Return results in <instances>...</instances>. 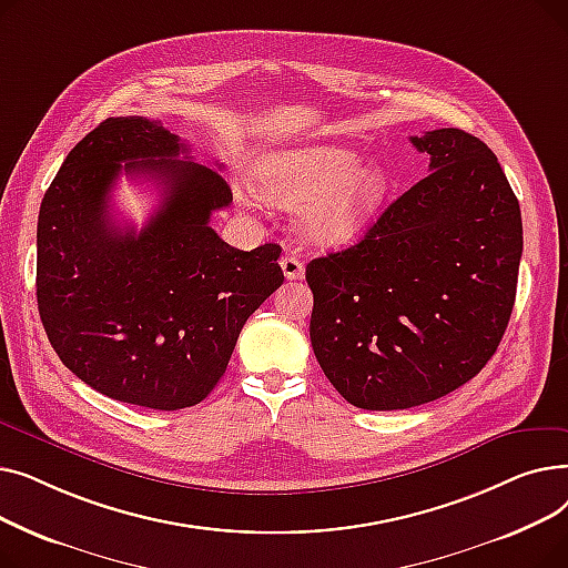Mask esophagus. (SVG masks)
Returning <instances> with one entry per match:
<instances>
[{
  "instance_id": "obj_1",
  "label": "esophagus",
  "mask_w": 568,
  "mask_h": 568,
  "mask_svg": "<svg viewBox=\"0 0 568 568\" xmlns=\"http://www.w3.org/2000/svg\"><path fill=\"white\" fill-rule=\"evenodd\" d=\"M281 268H283V274H285L287 281H300V278H304V262H302V257H296V255H283V257H281Z\"/></svg>"
}]
</instances>
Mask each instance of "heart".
I'll return each instance as SVG.
<instances>
[{
    "label": "heart",
    "instance_id": "obj_1",
    "mask_svg": "<svg viewBox=\"0 0 568 568\" xmlns=\"http://www.w3.org/2000/svg\"><path fill=\"white\" fill-rule=\"evenodd\" d=\"M255 191L272 204L302 209L304 232L322 244L359 234L379 212L392 174L377 161L341 146H300L264 156L253 174Z\"/></svg>",
    "mask_w": 568,
    "mask_h": 568
}]
</instances>
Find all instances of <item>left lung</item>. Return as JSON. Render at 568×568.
Masks as SVG:
<instances>
[{
	"label": "left lung",
	"instance_id": "1",
	"mask_svg": "<svg viewBox=\"0 0 568 568\" xmlns=\"http://www.w3.org/2000/svg\"><path fill=\"white\" fill-rule=\"evenodd\" d=\"M430 156L362 242L311 260V343L362 409H407L469 382L509 324L520 204L488 144L460 129L409 138Z\"/></svg>",
	"mask_w": 568,
	"mask_h": 568
}]
</instances>
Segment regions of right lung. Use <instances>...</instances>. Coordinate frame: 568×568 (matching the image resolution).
<instances>
[{
  "label": "right lung",
  "mask_w": 568,
  "mask_h": 568,
  "mask_svg": "<svg viewBox=\"0 0 568 568\" xmlns=\"http://www.w3.org/2000/svg\"><path fill=\"white\" fill-rule=\"evenodd\" d=\"M122 171L162 189L140 233L109 216ZM230 202L221 172L193 163L189 144L146 116H110L71 149L41 202L37 300L75 377L165 412L212 394L246 320L283 283L278 244L239 251L209 225Z\"/></svg>",
  "instance_id": "add662e5"
}]
</instances>
